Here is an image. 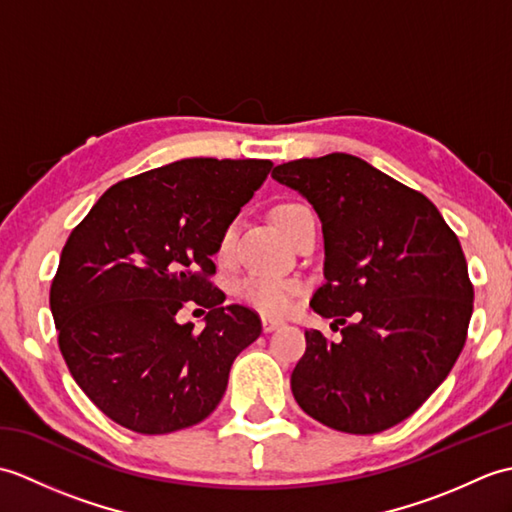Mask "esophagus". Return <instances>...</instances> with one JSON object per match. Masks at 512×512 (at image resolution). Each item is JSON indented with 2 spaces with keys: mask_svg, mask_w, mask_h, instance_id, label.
I'll use <instances>...</instances> for the list:
<instances>
[{
  "mask_svg": "<svg viewBox=\"0 0 512 512\" xmlns=\"http://www.w3.org/2000/svg\"><path fill=\"white\" fill-rule=\"evenodd\" d=\"M281 321H277V319H270V317H262V328H264V332H273V330H277V328H281Z\"/></svg>",
  "mask_w": 512,
  "mask_h": 512,
  "instance_id": "esophagus-1",
  "label": "esophagus"
}]
</instances>
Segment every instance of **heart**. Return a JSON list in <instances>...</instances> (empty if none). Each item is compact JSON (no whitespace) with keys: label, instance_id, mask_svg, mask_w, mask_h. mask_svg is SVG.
Masks as SVG:
<instances>
[{"label":"heart","instance_id":"obj_1","mask_svg":"<svg viewBox=\"0 0 512 512\" xmlns=\"http://www.w3.org/2000/svg\"><path fill=\"white\" fill-rule=\"evenodd\" d=\"M308 206L299 202H279L270 209V217H273L275 226L284 233L288 239L295 231V226L303 215H308ZM233 246H235V222L226 224L220 235L215 239L213 248V259L217 264H228L233 257ZM237 297L246 301L248 306H253L266 317H281L286 314L292 306H295V299L301 292V281L292 277H270V275H246L244 279L237 281L235 286Z\"/></svg>","mask_w":512,"mask_h":512}]
</instances>
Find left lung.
Wrapping results in <instances>:
<instances>
[{
	"mask_svg": "<svg viewBox=\"0 0 512 512\" xmlns=\"http://www.w3.org/2000/svg\"><path fill=\"white\" fill-rule=\"evenodd\" d=\"M273 178L323 222L325 281L312 310L343 325L339 343L306 332L290 387L336 431H385L449 376L466 343L473 284L460 239L427 195L350 154L301 158Z\"/></svg>",
	"mask_w": 512,
	"mask_h": 512,
	"instance_id": "8db88e82",
	"label": "left lung"
}]
</instances>
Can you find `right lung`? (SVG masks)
<instances>
[{"instance_id":"obj_1","label":"right lung","mask_w":512,"mask_h":512,"mask_svg":"<svg viewBox=\"0 0 512 512\" xmlns=\"http://www.w3.org/2000/svg\"><path fill=\"white\" fill-rule=\"evenodd\" d=\"M270 160L187 158L116 182L74 226L50 286L59 350L107 418L145 436L220 405L259 314L213 284L215 239L268 178ZM209 309L195 331L180 309Z\"/></svg>"}]
</instances>
